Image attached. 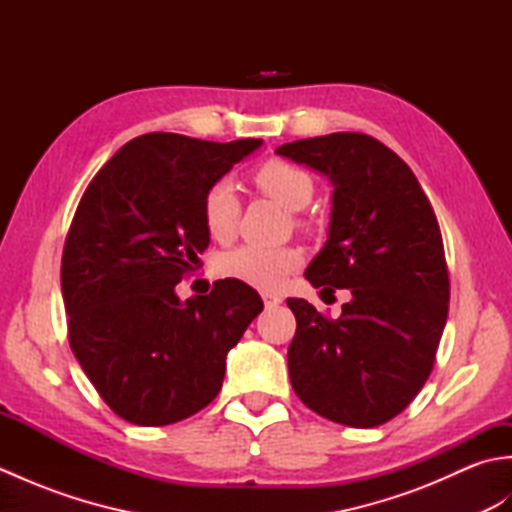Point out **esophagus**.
I'll return each instance as SVG.
<instances>
[{
  "label": "esophagus",
  "instance_id": "34e87169",
  "mask_svg": "<svg viewBox=\"0 0 512 512\" xmlns=\"http://www.w3.org/2000/svg\"><path fill=\"white\" fill-rule=\"evenodd\" d=\"M262 299H264L266 308H275V306H279L281 301H284V299H281V295H277V292H270V290L262 292Z\"/></svg>",
  "mask_w": 512,
  "mask_h": 512
}]
</instances>
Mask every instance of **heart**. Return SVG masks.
<instances>
[{
	"label": "heart",
	"instance_id": "obj_1",
	"mask_svg": "<svg viewBox=\"0 0 512 512\" xmlns=\"http://www.w3.org/2000/svg\"><path fill=\"white\" fill-rule=\"evenodd\" d=\"M253 184L268 198L290 211H299L314 195L310 173L295 162L270 158L253 171ZM239 200L228 182L220 180L206 189L202 198V224L215 242H228L237 231ZM303 253L295 246H255L244 244L217 257V273L242 281L259 290H273L301 266Z\"/></svg>",
	"mask_w": 512,
	"mask_h": 512
}]
</instances>
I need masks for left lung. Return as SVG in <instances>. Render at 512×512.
Returning <instances> with one entry per match:
<instances>
[{
  "instance_id": "left-lung-1",
  "label": "left lung",
  "mask_w": 512,
  "mask_h": 512,
  "mask_svg": "<svg viewBox=\"0 0 512 512\" xmlns=\"http://www.w3.org/2000/svg\"><path fill=\"white\" fill-rule=\"evenodd\" d=\"M277 154L332 180L330 237L306 277L323 292H352L339 319L288 299L292 389L332 422L378 427L418 396L436 363L451 290L438 217L407 162L367 134L295 140Z\"/></svg>"
}]
</instances>
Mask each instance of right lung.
<instances>
[{
	"label": "right lung",
	"instance_id": "obj_1",
	"mask_svg": "<svg viewBox=\"0 0 512 512\" xmlns=\"http://www.w3.org/2000/svg\"><path fill=\"white\" fill-rule=\"evenodd\" d=\"M262 140L211 143L169 132L129 140L76 206L61 257L68 341L116 416L162 427L220 394L226 354L264 303L235 279L180 301L209 246L202 198Z\"/></svg>",
	"mask_w": 512,
	"mask_h": 512
}]
</instances>
